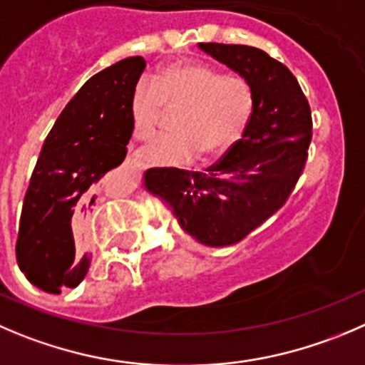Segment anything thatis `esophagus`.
<instances>
[{"mask_svg": "<svg viewBox=\"0 0 365 365\" xmlns=\"http://www.w3.org/2000/svg\"><path fill=\"white\" fill-rule=\"evenodd\" d=\"M127 163H128V165H130V166H136V168H138V166H141V163L138 161V159H134V158H128Z\"/></svg>", "mask_w": 365, "mask_h": 365, "instance_id": "esophagus-1", "label": "esophagus"}]
</instances>
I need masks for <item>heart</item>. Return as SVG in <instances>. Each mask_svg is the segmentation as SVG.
I'll return each mask as SVG.
<instances>
[{
  "label": "heart",
  "mask_w": 365,
  "mask_h": 365,
  "mask_svg": "<svg viewBox=\"0 0 365 365\" xmlns=\"http://www.w3.org/2000/svg\"><path fill=\"white\" fill-rule=\"evenodd\" d=\"M163 107L177 109L166 136L140 150L148 165H180L197 155L211 158L227 150L244 134L255 96L242 76L224 75L200 62H173L154 76L141 78L130 96V123L138 140L152 136Z\"/></svg>",
  "instance_id": "heart-1"
}]
</instances>
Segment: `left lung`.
<instances>
[{"instance_id":"1","label":"left lung","mask_w":365,"mask_h":365,"mask_svg":"<svg viewBox=\"0 0 365 365\" xmlns=\"http://www.w3.org/2000/svg\"><path fill=\"white\" fill-rule=\"evenodd\" d=\"M197 46L247 81L255 96L252 116L242 140L206 172L150 168L143 173V188L193 240L224 247L247 237L290 195L307 161L312 114L296 76L263 50Z\"/></svg>"}]
</instances>
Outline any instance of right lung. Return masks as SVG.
<instances>
[{
    "label": "right lung",
    "mask_w": 365,
    "mask_h": 365,
    "mask_svg": "<svg viewBox=\"0 0 365 365\" xmlns=\"http://www.w3.org/2000/svg\"><path fill=\"white\" fill-rule=\"evenodd\" d=\"M145 66L143 57H128L91 76L44 140L16 244L21 272L44 292L73 289L88 274L86 215L106 190L103 177L127 155L128 106Z\"/></svg>",
    "instance_id": "right-lung-1"
}]
</instances>
